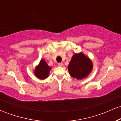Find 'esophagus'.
<instances>
[{
	"instance_id": "1",
	"label": "esophagus",
	"mask_w": 121,
	"mask_h": 121,
	"mask_svg": "<svg viewBox=\"0 0 121 121\" xmlns=\"http://www.w3.org/2000/svg\"><path fill=\"white\" fill-rule=\"evenodd\" d=\"M58 65H59V66H62V65H63V64H62V62H60V63L58 64Z\"/></svg>"
}]
</instances>
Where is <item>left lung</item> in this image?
<instances>
[{"instance_id": "obj_1", "label": "left lung", "mask_w": 121, "mask_h": 121, "mask_svg": "<svg viewBox=\"0 0 121 121\" xmlns=\"http://www.w3.org/2000/svg\"><path fill=\"white\" fill-rule=\"evenodd\" d=\"M92 68V62L82 53L74 54L68 65L69 74L72 77L78 80L86 77Z\"/></svg>"}]
</instances>
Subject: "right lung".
Returning <instances> with one entry per match:
<instances>
[{"mask_svg": "<svg viewBox=\"0 0 121 121\" xmlns=\"http://www.w3.org/2000/svg\"><path fill=\"white\" fill-rule=\"evenodd\" d=\"M51 69V68L48 66L44 60L40 61L39 65L37 66L35 70V74L39 78L45 79L49 76V72Z\"/></svg>", "mask_w": 121, "mask_h": 121, "instance_id": "add662e5", "label": "right lung"}]
</instances>
